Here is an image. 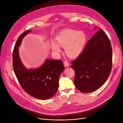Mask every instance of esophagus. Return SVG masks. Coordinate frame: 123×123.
Here are the masks:
<instances>
[{"mask_svg":"<svg viewBox=\"0 0 123 123\" xmlns=\"http://www.w3.org/2000/svg\"><path fill=\"white\" fill-rule=\"evenodd\" d=\"M64 65L65 67H68L69 66V63L67 61H65L64 63Z\"/></svg>","mask_w":123,"mask_h":123,"instance_id":"34e87169","label":"esophagus"}]
</instances>
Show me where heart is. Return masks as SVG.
<instances>
[{
    "label": "heart",
    "mask_w": 123,
    "mask_h": 123,
    "mask_svg": "<svg viewBox=\"0 0 123 123\" xmlns=\"http://www.w3.org/2000/svg\"><path fill=\"white\" fill-rule=\"evenodd\" d=\"M55 42H52L51 48L55 54L61 52L64 48L66 55L71 58L79 56L83 51L86 42V36L83 31L66 30L60 32L55 37Z\"/></svg>",
    "instance_id": "obj_1"
}]
</instances>
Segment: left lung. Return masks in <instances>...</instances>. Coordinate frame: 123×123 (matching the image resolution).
I'll return each instance as SVG.
<instances>
[{
  "mask_svg": "<svg viewBox=\"0 0 123 123\" xmlns=\"http://www.w3.org/2000/svg\"><path fill=\"white\" fill-rule=\"evenodd\" d=\"M112 56L110 40L100 29L87 42L80 55L71 62L76 88L83 93L99 89L111 74Z\"/></svg>",
  "mask_w": 123,
  "mask_h": 123,
  "instance_id": "obj_1",
  "label": "left lung"
}]
</instances>
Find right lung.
I'll list each match as a JSON object with an SVG mask.
<instances>
[{
    "label": "right lung",
    "instance_id": "1",
    "mask_svg": "<svg viewBox=\"0 0 123 123\" xmlns=\"http://www.w3.org/2000/svg\"><path fill=\"white\" fill-rule=\"evenodd\" d=\"M31 31H26L17 40L12 52L13 69L21 86L27 93L38 99L47 100L58 90L59 76L65 68L61 60L48 59L38 68L29 69L23 66L18 48L24 37Z\"/></svg>",
    "mask_w": 123,
    "mask_h": 123
}]
</instances>
